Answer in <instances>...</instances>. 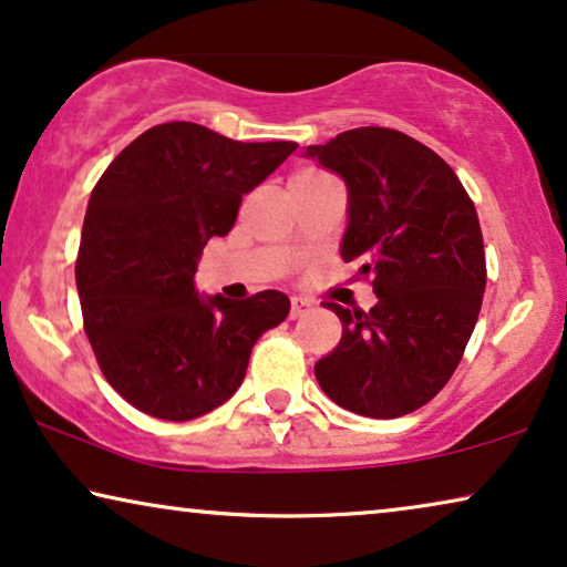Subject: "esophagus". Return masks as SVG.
Instances as JSON below:
<instances>
[{
    "mask_svg": "<svg viewBox=\"0 0 567 567\" xmlns=\"http://www.w3.org/2000/svg\"><path fill=\"white\" fill-rule=\"evenodd\" d=\"M309 309H312V301L305 297H291V317H301Z\"/></svg>",
    "mask_w": 567,
    "mask_h": 567,
    "instance_id": "esophagus-1",
    "label": "esophagus"
}]
</instances>
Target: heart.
Here are the masks:
<instances>
[{
	"label": "heart",
	"instance_id": "b5f03b06",
	"mask_svg": "<svg viewBox=\"0 0 567 567\" xmlns=\"http://www.w3.org/2000/svg\"><path fill=\"white\" fill-rule=\"evenodd\" d=\"M297 177H322V175H317V173H299Z\"/></svg>",
	"mask_w": 567,
	"mask_h": 567
}]
</instances>
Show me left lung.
<instances>
[{"label": "left lung", "mask_w": 567, "mask_h": 567, "mask_svg": "<svg viewBox=\"0 0 567 567\" xmlns=\"http://www.w3.org/2000/svg\"><path fill=\"white\" fill-rule=\"evenodd\" d=\"M315 159L346 183V262L361 260L377 305H328L343 338L315 363L322 392L367 417H400L436 398L475 330L485 293L477 212L454 169L392 128L343 131L312 144Z\"/></svg>", "instance_id": "obj_1"}]
</instances>
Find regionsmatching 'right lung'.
<instances>
[{"label": "right lung", "mask_w": 567, "mask_h": 567, "mask_svg": "<svg viewBox=\"0 0 567 567\" xmlns=\"http://www.w3.org/2000/svg\"><path fill=\"white\" fill-rule=\"evenodd\" d=\"M299 144H245L188 121L134 138L92 190L76 291L92 351L115 392L162 421H193L243 384L262 332L289 297L198 293L206 243L235 227L245 193Z\"/></svg>", "instance_id": "add662e5"}]
</instances>
